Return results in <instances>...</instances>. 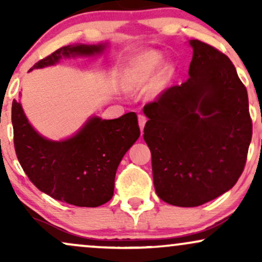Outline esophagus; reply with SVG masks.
<instances>
[{"label": "esophagus", "instance_id": "obj_1", "mask_svg": "<svg viewBox=\"0 0 262 262\" xmlns=\"http://www.w3.org/2000/svg\"><path fill=\"white\" fill-rule=\"evenodd\" d=\"M138 121H139L140 130H141V133H143L144 125H145V123H146V117L144 116V114H139V116H138Z\"/></svg>", "mask_w": 262, "mask_h": 262}]
</instances>
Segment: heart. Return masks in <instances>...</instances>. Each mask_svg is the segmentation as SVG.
<instances>
[{"mask_svg": "<svg viewBox=\"0 0 262 262\" xmlns=\"http://www.w3.org/2000/svg\"><path fill=\"white\" fill-rule=\"evenodd\" d=\"M161 61V55L156 52H146L137 56L128 70L129 85L135 89L149 86L154 81Z\"/></svg>", "mask_w": 262, "mask_h": 262, "instance_id": "1", "label": "heart"}]
</instances>
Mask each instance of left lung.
<instances>
[{
    "label": "left lung",
    "instance_id": "left-lung-1",
    "mask_svg": "<svg viewBox=\"0 0 262 262\" xmlns=\"http://www.w3.org/2000/svg\"><path fill=\"white\" fill-rule=\"evenodd\" d=\"M189 45L188 79L144 107L156 194L177 207L201 206L229 191L252 135L248 91L233 62L197 39Z\"/></svg>",
    "mask_w": 262,
    "mask_h": 262
}]
</instances>
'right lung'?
Masks as SVG:
<instances>
[{"label":"right lung","mask_w":262,"mask_h":262,"mask_svg":"<svg viewBox=\"0 0 262 262\" xmlns=\"http://www.w3.org/2000/svg\"><path fill=\"white\" fill-rule=\"evenodd\" d=\"M104 48L62 47L31 70L54 65L61 58L100 54ZM12 124L18 161L29 180L54 200L77 207H98L112 198L119 162L140 135L137 114L129 112L110 121L92 117L74 137L48 140L33 129L16 100L12 102Z\"/></svg>","instance_id":"right-lung-1"}]
</instances>
